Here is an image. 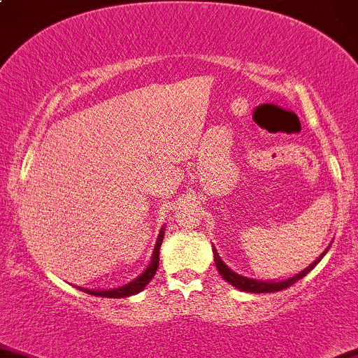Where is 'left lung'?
Wrapping results in <instances>:
<instances>
[{
    "label": "left lung",
    "instance_id": "8db88e82",
    "mask_svg": "<svg viewBox=\"0 0 358 358\" xmlns=\"http://www.w3.org/2000/svg\"><path fill=\"white\" fill-rule=\"evenodd\" d=\"M326 255V252L322 253V255L319 257L315 262H312L310 265H308L305 271H301L300 274L293 275V278L286 279V281H279V282H262V281H255V279H248V278H243V275L236 274V272L231 271L229 267H227L226 264H224L222 260H220L219 253L213 250V260H215V265H217V271L220 272V275H222L224 279H226L227 282H231V285L234 286V288L241 289V291H248V293H274V291H281V289H286L289 288L291 285H294V282L300 281L303 275H307L308 272L312 271V268L315 267L317 264H319L320 259Z\"/></svg>",
    "mask_w": 358,
    "mask_h": 358
}]
</instances>
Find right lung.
<instances>
[{"mask_svg":"<svg viewBox=\"0 0 358 358\" xmlns=\"http://www.w3.org/2000/svg\"><path fill=\"white\" fill-rule=\"evenodd\" d=\"M162 239H164V231H160V234H158L157 246H155V252H153V259H152V262H150L148 268H146V271L143 272V274L139 275L138 279H134V281L129 282V285L120 286V288H115V289H108V291L83 289V291H86V293H90V294H94V296H105V298H124V296H129V294L139 293V291H141L146 285H148L150 281H152L155 272H157V268H158V255H160Z\"/></svg>","mask_w":358,"mask_h":358,"instance_id":"1","label":"right lung"}]
</instances>
